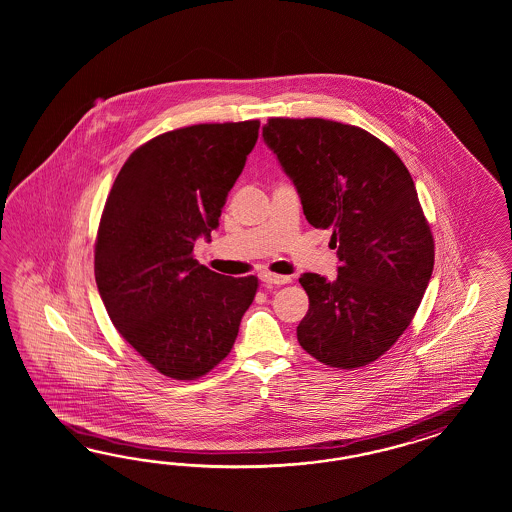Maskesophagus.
<instances>
[{
  "mask_svg": "<svg viewBox=\"0 0 512 512\" xmlns=\"http://www.w3.org/2000/svg\"><path fill=\"white\" fill-rule=\"evenodd\" d=\"M261 279L266 285H285V283L293 281L291 276H279V274H270V272H263Z\"/></svg>",
  "mask_w": 512,
  "mask_h": 512,
  "instance_id": "34e87169",
  "label": "esophagus"
}]
</instances>
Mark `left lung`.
<instances>
[{
  "instance_id": "obj_1",
  "label": "left lung",
  "mask_w": 512,
  "mask_h": 512,
  "mask_svg": "<svg viewBox=\"0 0 512 512\" xmlns=\"http://www.w3.org/2000/svg\"><path fill=\"white\" fill-rule=\"evenodd\" d=\"M263 137L310 225L332 229L340 259L334 281L300 276L310 310L298 343L326 366H366L411 325L432 278L434 238L415 182L385 142L355 125L270 118Z\"/></svg>"
}]
</instances>
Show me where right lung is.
Wrapping results in <instances>:
<instances>
[{"label":"right lung","mask_w":512,"mask_h":512,"mask_svg":"<svg viewBox=\"0 0 512 512\" xmlns=\"http://www.w3.org/2000/svg\"><path fill=\"white\" fill-rule=\"evenodd\" d=\"M259 120L174 129L125 161L97 231L95 283L110 321L155 370L199 379L233 349L259 281L193 259L259 139Z\"/></svg>","instance_id":"right-lung-1"}]
</instances>
